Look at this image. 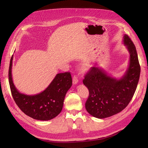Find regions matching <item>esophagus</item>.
I'll list each match as a JSON object with an SVG mask.
<instances>
[{"label":"esophagus","instance_id":"obj_1","mask_svg":"<svg viewBox=\"0 0 148 148\" xmlns=\"http://www.w3.org/2000/svg\"><path fill=\"white\" fill-rule=\"evenodd\" d=\"M78 83V78L77 76L75 75L73 77V83L74 84H77Z\"/></svg>","mask_w":148,"mask_h":148}]
</instances>
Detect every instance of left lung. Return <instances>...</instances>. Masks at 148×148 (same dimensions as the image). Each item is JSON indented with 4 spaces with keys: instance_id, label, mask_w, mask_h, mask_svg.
Here are the masks:
<instances>
[{
    "instance_id": "1",
    "label": "left lung",
    "mask_w": 148,
    "mask_h": 148,
    "mask_svg": "<svg viewBox=\"0 0 148 148\" xmlns=\"http://www.w3.org/2000/svg\"><path fill=\"white\" fill-rule=\"evenodd\" d=\"M123 42L129 52L130 61L122 78L112 77L101 67L94 66L83 81L89 90L85 107L96 118L104 119L119 113L128 106L136 91L141 71L136 49L128 35H124Z\"/></svg>"
}]
</instances>
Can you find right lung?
<instances>
[{
	"instance_id": "right-lung-1",
	"label": "right lung",
	"mask_w": 148,
	"mask_h": 148,
	"mask_svg": "<svg viewBox=\"0 0 148 148\" xmlns=\"http://www.w3.org/2000/svg\"><path fill=\"white\" fill-rule=\"evenodd\" d=\"M11 57L8 80L13 99L21 110L29 117L38 120H49L56 117L62 110L66 93L72 85L69 72L58 73L42 92L34 95L20 92L13 82Z\"/></svg>"
}]
</instances>
